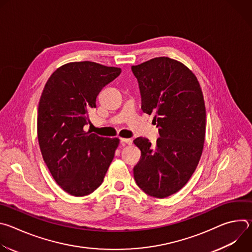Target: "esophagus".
Listing matches in <instances>:
<instances>
[{
	"label": "esophagus",
	"instance_id": "34e87169",
	"mask_svg": "<svg viewBox=\"0 0 252 252\" xmlns=\"http://www.w3.org/2000/svg\"><path fill=\"white\" fill-rule=\"evenodd\" d=\"M121 141L123 142V143H126V145H128V146H130L131 143H132V140L130 139V138H121Z\"/></svg>",
	"mask_w": 252,
	"mask_h": 252
}]
</instances>
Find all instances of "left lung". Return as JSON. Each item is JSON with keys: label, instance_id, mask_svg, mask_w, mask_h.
<instances>
[{"label": "left lung", "instance_id": "obj_1", "mask_svg": "<svg viewBox=\"0 0 252 252\" xmlns=\"http://www.w3.org/2000/svg\"><path fill=\"white\" fill-rule=\"evenodd\" d=\"M131 70L139 85L141 110L155 114L159 127L155 146L146 137L133 140L141 153L134 179L149 195L164 198L187 185L201 158L206 127L202 91L186 64L167 57L132 65Z\"/></svg>", "mask_w": 252, "mask_h": 252}]
</instances>
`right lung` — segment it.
<instances>
[{
	"mask_svg": "<svg viewBox=\"0 0 252 252\" xmlns=\"http://www.w3.org/2000/svg\"><path fill=\"white\" fill-rule=\"evenodd\" d=\"M121 73V67L71 62L58 67L44 88L37 124L41 153L56 183L71 195L95 190L114 159L120 139L84 126L101 89Z\"/></svg>",
	"mask_w": 252,
	"mask_h": 252,
	"instance_id": "right-lung-1",
	"label": "right lung"
}]
</instances>
